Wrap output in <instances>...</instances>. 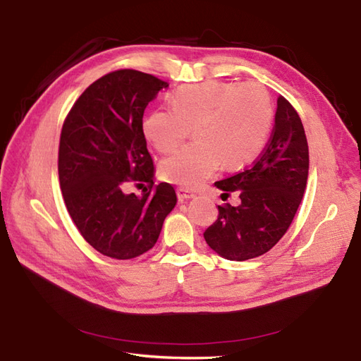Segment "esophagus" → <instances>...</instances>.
Wrapping results in <instances>:
<instances>
[{"instance_id":"34e87169","label":"esophagus","mask_w":361,"mask_h":361,"mask_svg":"<svg viewBox=\"0 0 361 361\" xmlns=\"http://www.w3.org/2000/svg\"><path fill=\"white\" fill-rule=\"evenodd\" d=\"M178 199L180 200V202H185V200H190V199H194L195 197V194L192 192V191H190V190H187V188H178Z\"/></svg>"}]
</instances>
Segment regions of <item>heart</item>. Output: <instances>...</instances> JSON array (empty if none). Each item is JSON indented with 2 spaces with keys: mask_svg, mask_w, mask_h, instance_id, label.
Listing matches in <instances>:
<instances>
[{
  "mask_svg": "<svg viewBox=\"0 0 361 361\" xmlns=\"http://www.w3.org/2000/svg\"><path fill=\"white\" fill-rule=\"evenodd\" d=\"M143 122L149 143L161 154L176 149L192 128L194 143L159 164V176L195 188L221 166L243 167L264 149L274 118L271 97L257 82L206 81L182 85Z\"/></svg>",
  "mask_w": 361,
  "mask_h": 361,
  "instance_id": "b5f03b06",
  "label": "heart"
}]
</instances>
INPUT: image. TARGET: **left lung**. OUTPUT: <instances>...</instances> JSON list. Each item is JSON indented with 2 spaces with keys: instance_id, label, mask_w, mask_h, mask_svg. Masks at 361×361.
Here are the masks:
<instances>
[{
  "instance_id": "obj_1",
  "label": "left lung",
  "mask_w": 361,
  "mask_h": 361,
  "mask_svg": "<svg viewBox=\"0 0 361 361\" xmlns=\"http://www.w3.org/2000/svg\"><path fill=\"white\" fill-rule=\"evenodd\" d=\"M307 176L309 146L301 118L279 96L276 125L262 155L247 170L215 182L221 197L238 192L241 203L218 206L216 221L203 233L206 244L227 260L265 255L289 228Z\"/></svg>"
}]
</instances>
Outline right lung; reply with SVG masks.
Listing matches in <instances>:
<instances>
[{
    "mask_svg": "<svg viewBox=\"0 0 361 361\" xmlns=\"http://www.w3.org/2000/svg\"><path fill=\"white\" fill-rule=\"evenodd\" d=\"M166 81L133 69L94 81L72 106L61 129L59 178L64 203L82 238L113 259H134L158 241L176 206L167 182L154 185L155 167L143 133V114ZM146 181L141 196L124 192Z\"/></svg>",
    "mask_w": 361,
    "mask_h": 361,
    "instance_id": "right-lung-1",
    "label": "right lung"
}]
</instances>
